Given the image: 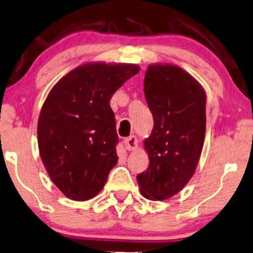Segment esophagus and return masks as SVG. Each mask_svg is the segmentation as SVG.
I'll list each match as a JSON object with an SVG mask.
<instances>
[{
  "label": "esophagus",
  "instance_id": "obj_1",
  "mask_svg": "<svg viewBox=\"0 0 253 253\" xmlns=\"http://www.w3.org/2000/svg\"><path fill=\"white\" fill-rule=\"evenodd\" d=\"M125 147H126L127 150H134L137 148V139L136 136L134 135H130L129 137H127V139H125Z\"/></svg>",
  "mask_w": 253,
  "mask_h": 253
}]
</instances>
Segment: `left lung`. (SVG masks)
<instances>
[{
  "label": "left lung",
  "instance_id": "8db88e82",
  "mask_svg": "<svg viewBox=\"0 0 253 253\" xmlns=\"http://www.w3.org/2000/svg\"><path fill=\"white\" fill-rule=\"evenodd\" d=\"M143 91L154 126L145 140L149 166L136 176L142 196L167 200L193 177L206 135L207 94L200 83L178 66L153 64Z\"/></svg>",
  "mask_w": 253,
  "mask_h": 253
}]
</instances>
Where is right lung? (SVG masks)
<instances>
[{"label":"right lung","mask_w":253,"mask_h":253,"mask_svg":"<svg viewBox=\"0 0 253 253\" xmlns=\"http://www.w3.org/2000/svg\"><path fill=\"white\" fill-rule=\"evenodd\" d=\"M140 68L134 64L88 63L53 86L38 118L40 155L57 188L73 201L103 189L117 165L119 141L112 95Z\"/></svg>","instance_id":"obj_1"}]
</instances>
